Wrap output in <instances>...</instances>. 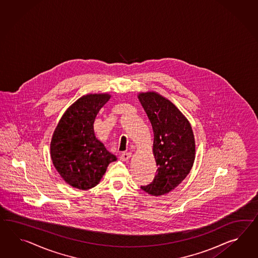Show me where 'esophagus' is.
Segmentation results:
<instances>
[{"mask_svg": "<svg viewBox=\"0 0 258 258\" xmlns=\"http://www.w3.org/2000/svg\"><path fill=\"white\" fill-rule=\"evenodd\" d=\"M131 157H132V153L127 152V153H123V154L120 156V159H121L122 161H126V160H128Z\"/></svg>", "mask_w": 258, "mask_h": 258, "instance_id": "esophagus-1", "label": "esophagus"}]
</instances>
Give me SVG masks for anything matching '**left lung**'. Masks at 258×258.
Instances as JSON below:
<instances>
[{
	"mask_svg": "<svg viewBox=\"0 0 258 258\" xmlns=\"http://www.w3.org/2000/svg\"><path fill=\"white\" fill-rule=\"evenodd\" d=\"M138 99L154 132L153 155L157 174L141 186L152 196H162L175 188L187 176L195 160V138L191 125L177 107L154 91L139 93Z\"/></svg>",
	"mask_w": 258,
	"mask_h": 258,
	"instance_id": "left-lung-1",
	"label": "left lung"
}]
</instances>
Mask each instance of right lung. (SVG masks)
<instances>
[{
  "mask_svg": "<svg viewBox=\"0 0 258 258\" xmlns=\"http://www.w3.org/2000/svg\"><path fill=\"white\" fill-rule=\"evenodd\" d=\"M111 95H85L66 110L53 133L51 159L70 185L88 190L96 186L108 165L117 158L96 138L94 121Z\"/></svg>",
  "mask_w": 258,
  "mask_h": 258,
  "instance_id": "right-lung-1",
  "label": "right lung"
}]
</instances>
